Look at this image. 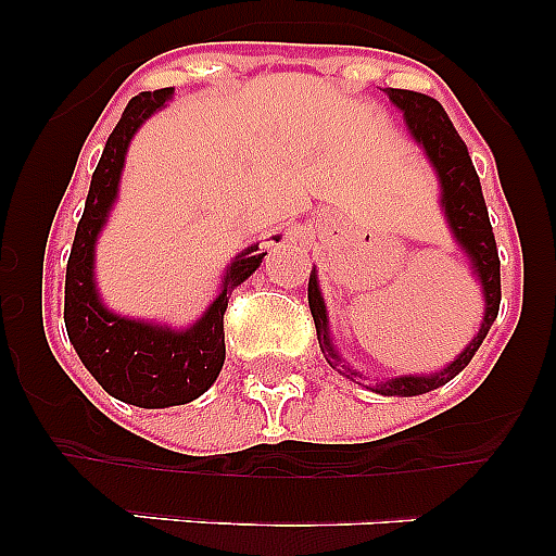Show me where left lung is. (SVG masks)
Instances as JSON below:
<instances>
[{"mask_svg":"<svg viewBox=\"0 0 556 556\" xmlns=\"http://www.w3.org/2000/svg\"><path fill=\"white\" fill-rule=\"evenodd\" d=\"M387 97L395 108L404 111L406 127H409L412 139L424 147L429 161L434 164L437 175H440V186H443V208L448 217L451 230H454L456 242L468 253L470 264H473L476 278L481 281V292H484V320H481L479 333L473 337L465 351L451 362L445 370L431 372V376H401L390 378V381H378L376 392L381 395H424V392L437 390V387L448 384L451 378L459 376L465 367L470 365L473 353L488 337L490 326L498 317L501 306V262L498 248H495L493 225L488 217V205H484V194H481L479 175L473 169V161L468 155V144L462 141L456 127L451 125L448 113L434 97L417 94V91H406V88H384ZM308 308H312L314 326H317V339H320V351L328 358V365L339 367V372L348 378H356L351 367L342 365L339 353L333 351V342L328 337V317H326V301L320 294V283L317 275H308ZM362 378V376H358Z\"/></svg>","mask_w":556,"mask_h":556,"instance_id":"obj_1","label":"left lung"}]
</instances>
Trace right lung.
<instances>
[{
    "instance_id": "obj_1",
    "label": "right lung",
    "mask_w": 556,
    "mask_h": 556,
    "mask_svg": "<svg viewBox=\"0 0 556 556\" xmlns=\"http://www.w3.org/2000/svg\"><path fill=\"white\" fill-rule=\"evenodd\" d=\"M172 88L144 91L127 102L122 119L108 136L102 159L91 175V189L86 211L77 223L75 244L66 264V298H63V320L68 342L86 370L100 381L108 395L141 409H164L180 406L203 395L225 362V308L233 287L248 281L267 253H255L258 244L236 255L225 273L223 292L205 308V314L186 331H172L166 326L130 320L102 306L94 283V244L108 219L116 189H119L125 152L132 132L152 113L164 108ZM278 242V239H275Z\"/></svg>"
}]
</instances>
